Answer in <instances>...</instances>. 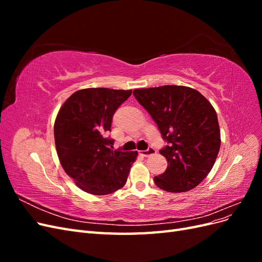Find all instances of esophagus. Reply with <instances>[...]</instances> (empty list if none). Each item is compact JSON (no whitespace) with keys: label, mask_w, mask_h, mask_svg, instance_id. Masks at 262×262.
<instances>
[{"label":"esophagus","mask_w":262,"mask_h":262,"mask_svg":"<svg viewBox=\"0 0 262 262\" xmlns=\"http://www.w3.org/2000/svg\"><path fill=\"white\" fill-rule=\"evenodd\" d=\"M156 153V150H155V148H153V147H148L147 149H145V150H142L141 152V155L142 156H144V157H147V156H150V155H154Z\"/></svg>","instance_id":"1"}]
</instances>
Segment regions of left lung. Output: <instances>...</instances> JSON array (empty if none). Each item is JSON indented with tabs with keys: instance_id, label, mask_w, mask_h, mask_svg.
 Masks as SVG:
<instances>
[{
	"instance_id": "left-lung-1",
	"label": "left lung",
	"mask_w": 262,
	"mask_h": 262,
	"mask_svg": "<svg viewBox=\"0 0 262 262\" xmlns=\"http://www.w3.org/2000/svg\"><path fill=\"white\" fill-rule=\"evenodd\" d=\"M133 95L168 143L160 150L167 168L154 177L155 185L168 192L195 188L211 171L220 150L215 109L203 95L187 86L139 89Z\"/></svg>"
}]
</instances>
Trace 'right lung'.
I'll return each mask as SVG.
<instances>
[{
	"label": "right lung",
	"instance_id": "obj_1",
	"mask_svg": "<svg viewBox=\"0 0 262 262\" xmlns=\"http://www.w3.org/2000/svg\"><path fill=\"white\" fill-rule=\"evenodd\" d=\"M132 91L85 89L60 108L54 122L55 148L63 169L78 188L105 195L122 188L138 152L114 150L113 116Z\"/></svg>",
	"mask_w": 262,
	"mask_h": 262
}]
</instances>
